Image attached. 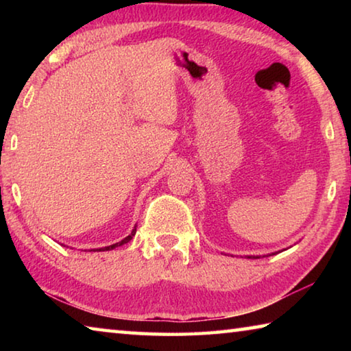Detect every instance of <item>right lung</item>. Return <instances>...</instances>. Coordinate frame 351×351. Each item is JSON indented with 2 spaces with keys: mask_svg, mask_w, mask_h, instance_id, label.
Listing matches in <instances>:
<instances>
[{
  "mask_svg": "<svg viewBox=\"0 0 351 351\" xmlns=\"http://www.w3.org/2000/svg\"><path fill=\"white\" fill-rule=\"evenodd\" d=\"M134 234H136V228L132 230V234H130L127 239H123L122 241H119V243H116V245H111V246H106V247H102V249H99V251H110V249H114V247H117V246H121V245H123V243H128L130 240L133 239L134 237Z\"/></svg>",
  "mask_w": 351,
  "mask_h": 351,
  "instance_id": "add662e5",
  "label": "right lung"
}]
</instances>
